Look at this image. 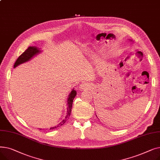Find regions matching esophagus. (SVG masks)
Listing matches in <instances>:
<instances>
[{
	"mask_svg": "<svg viewBox=\"0 0 160 160\" xmlns=\"http://www.w3.org/2000/svg\"><path fill=\"white\" fill-rule=\"evenodd\" d=\"M87 84H86V83H83V84L80 85V89H87Z\"/></svg>",
	"mask_w": 160,
	"mask_h": 160,
	"instance_id": "34e87169",
	"label": "esophagus"
}]
</instances>
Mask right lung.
Returning a JSON list of instances; mask_svg holds the SVG:
<instances>
[{
	"mask_svg": "<svg viewBox=\"0 0 160 160\" xmlns=\"http://www.w3.org/2000/svg\"><path fill=\"white\" fill-rule=\"evenodd\" d=\"M39 52H41V50H39V49L37 47H29L21 55L19 56V57L18 58V60H16L13 68H15L17 66L19 65L20 64H22L24 62H27L28 61H29L35 55L39 54ZM77 95V91L75 90H74V89H72V90L71 91V92L70 93V94L69 95L68 98H67V115L65 117V119L59 123L58 125L55 126L54 127H51L50 128V130H52L54 128H56L58 127H60L61 126H62L67 120V119H69V117L71 115V110H72V102H73V99L74 98V97ZM41 130V129H40Z\"/></svg>",
	"mask_w": 160,
	"mask_h": 160,
	"instance_id": "1",
	"label": "right lung"
}]
</instances>
